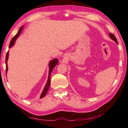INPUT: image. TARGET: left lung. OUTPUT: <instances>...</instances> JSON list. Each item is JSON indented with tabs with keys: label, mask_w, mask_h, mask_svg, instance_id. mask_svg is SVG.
Here are the masks:
<instances>
[{
	"label": "left lung",
	"mask_w": 128,
	"mask_h": 128,
	"mask_svg": "<svg viewBox=\"0 0 128 128\" xmlns=\"http://www.w3.org/2000/svg\"><path fill=\"white\" fill-rule=\"evenodd\" d=\"M109 36H110V37L111 38V39H112V40H114V41H115L116 43H118L117 40H116V37H115L114 35V34H112L110 33V34H109Z\"/></svg>",
	"instance_id": "left-lung-1"
}]
</instances>
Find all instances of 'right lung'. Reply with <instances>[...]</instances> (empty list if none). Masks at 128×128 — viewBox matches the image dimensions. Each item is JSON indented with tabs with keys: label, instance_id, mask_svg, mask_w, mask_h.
<instances>
[{
	"label": "right lung",
	"instance_id": "add662e5",
	"mask_svg": "<svg viewBox=\"0 0 128 128\" xmlns=\"http://www.w3.org/2000/svg\"><path fill=\"white\" fill-rule=\"evenodd\" d=\"M24 26H21V28L19 29V30L18 31V32L17 33L15 36L14 37L12 40H11V41L10 42V44H9V48H11L13 46V45L15 44V40H16L18 38V37L20 36V34H21V31L22 30V28H23ZM8 56H9V51L7 53H6V58H5V62H6V73L8 72V63H7V62H8ZM58 59H53L52 60H51L50 63H49V67H50V69H49V74H48V80H47V84H46V85L44 87V89H43L42 93L41 94V95H40V98H42L43 97H44L46 96V94L47 93V92L48 91V89L50 88V74H51V72H52L53 69H54V68L55 67L57 64H58Z\"/></svg>",
	"mask_w": 128,
	"mask_h": 128
}]
</instances>
